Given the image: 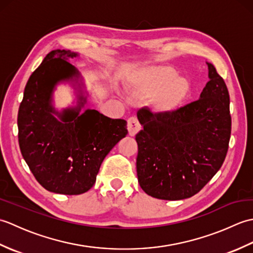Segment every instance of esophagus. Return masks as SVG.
<instances>
[{
  "label": "esophagus",
  "mask_w": 253,
  "mask_h": 253,
  "mask_svg": "<svg viewBox=\"0 0 253 253\" xmlns=\"http://www.w3.org/2000/svg\"><path fill=\"white\" fill-rule=\"evenodd\" d=\"M127 128H128V132H129L130 136H136L138 131L141 129V125L139 124L136 117H130V118H128Z\"/></svg>",
  "instance_id": "1"
}]
</instances>
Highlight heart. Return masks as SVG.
<instances>
[{
	"instance_id": "1",
	"label": "heart",
	"mask_w": 253,
	"mask_h": 253,
	"mask_svg": "<svg viewBox=\"0 0 253 253\" xmlns=\"http://www.w3.org/2000/svg\"><path fill=\"white\" fill-rule=\"evenodd\" d=\"M130 88L138 95H151L149 105L159 114L178 110L190 93V82L173 66L157 65L139 69L129 77Z\"/></svg>"
}]
</instances>
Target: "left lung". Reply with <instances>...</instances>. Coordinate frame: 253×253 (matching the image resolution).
<instances>
[{
  "label": "left lung",
  "instance_id": "left-lung-1",
  "mask_svg": "<svg viewBox=\"0 0 253 253\" xmlns=\"http://www.w3.org/2000/svg\"><path fill=\"white\" fill-rule=\"evenodd\" d=\"M199 100L169 114L137 113V176L147 195L182 200L200 191L221 169L232 130L229 94L213 64Z\"/></svg>",
  "mask_w": 253,
  "mask_h": 253
}]
</instances>
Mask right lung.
I'll return each mask as SVG.
<instances>
[{"mask_svg":"<svg viewBox=\"0 0 253 253\" xmlns=\"http://www.w3.org/2000/svg\"><path fill=\"white\" fill-rule=\"evenodd\" d=\"M77 52H50L31 74L25 87L17 125L20 152L39 184L61 195H80L94 185L100 166L128 133L125 120H113L87 109L90 95L84 79L69 61ZM68 83L73 106L58 110L54 91Z\"/></svg>","mask_w":253,"mask_h":253,"instance_id":"1","label":"right lung"}]
</instances>
